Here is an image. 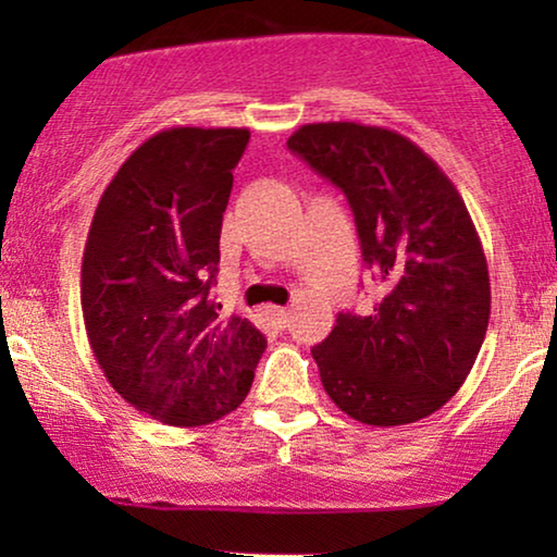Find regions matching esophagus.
Returning <instances> with one entry per match:
<instances>
[{"mask_svg":"<svg viewBox=\"0 0 557 557\" xmlns=\"http://www.w3.org/2000/svg\"><path fill=\"white\" fill-rule=\"evenodd\" d=\"M265 314L271 317V322L278 326H286L288 324V309L286 307H265Z\"/></svg>","mask_w":557,"mask_h":557,"instance_id":"esophagus-1","label":"esophagus"}]
</instances>
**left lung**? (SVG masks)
Here are the masks:
<instances>
[{"label":"left lung","mask_w":557,"mask_h":557,"mask_svg":"<svg viewBox=\"0 0 557 557\" xmlns=\"http://www.w3.org/2000/svg\"><path fill=\"white\" fill-rule=\"evenodd\" d=\"M286 144L347 195L380 284L368 317L339 314L311 349L326 395L377 429L436 413L474 368L490 324V269L463 197L391 128L307 124Z\"/></svg>","instance_id":"8db88e82"}]
</instances>
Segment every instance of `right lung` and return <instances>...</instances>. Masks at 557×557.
Returning <instances> with one entry per match:
<instances>
[{"label": "right lung", "instance_id": "1", "mask_svg": "<svg viewBox=\"0 0 557 557\" xmlns=\"http://www.w3.org/2000/svg\"><path fill=\"white\" fill-rule=\"evenodd\" d=\"M248 128L172 126L119 166L81 269L86 334L113 391L166 425H205L243 403L265 337L210 299L220 227Z\"/></svg>", "mask_w": 557, "mask_h": 557}]
</instances>
